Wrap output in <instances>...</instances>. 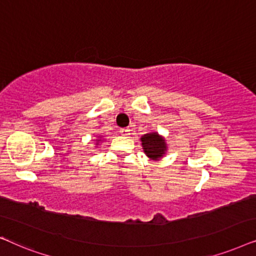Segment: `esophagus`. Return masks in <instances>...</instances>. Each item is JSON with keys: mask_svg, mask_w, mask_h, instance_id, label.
Masks as SVG:
<instances>
[{"mask_svg": "<svg viewBox=\"0 0 256 256\" xmlns=\"http://www.w3.org/2000/svg\"><path fill=\"white\" fill-rule=\"evenodd\" d=\"M120 134L122 136H128V134H130V128H120Z\"/></svg>", "mask_w": 256, "mask_h": 256, "instance_id": "1", "label": "esophagus"}]
</instances>
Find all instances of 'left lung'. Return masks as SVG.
<instances>
[{"mask_svg": "<svg viewBox=\"0 0 256 256\" xmlns=\"http://www.w3.org/2000/svg\"><path fill=\"white\" fill-rule=\"evenodd\" d=\"M142 144L146 156L153 160L162 158L164 152L166 151L165 140L156 134H153V132L148 134H144V137H142Z\"/></svg>", "mask_w": 256, "mask_h": 256, "instance_id": "1", "label": "left lung"}]
</instances>
